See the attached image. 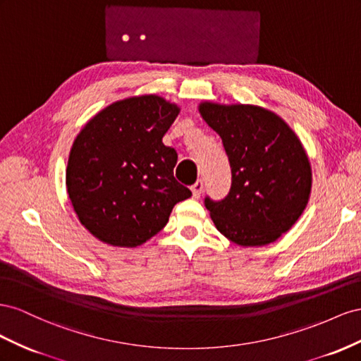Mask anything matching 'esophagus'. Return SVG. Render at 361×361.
<instances>
[{
	"mask_svg": "<svg viewBox=\"0 0 361 361\" xmlns=\"http://www.w3.org/2000/svg\"><path fill=\"white\" fill-rule=\"evenodd\" d=\"M190 189H192V193H193V198H200L202 190H204V184H202L201 180H198Z\"/></svg>",
	"mask_w": 361,
	"mask_h": 361,
	"instance_id": "34e87169",
	"label": "esophagus"
}]
</instances>
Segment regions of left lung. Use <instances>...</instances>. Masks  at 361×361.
I'll return each instance as SVG.
<instances>
[{"instance_id":"8db88e82","label":"left lung","mask_w":361,"mask_h":361,"mask_svg":"<svg viewBox=\"0 0 361 361\" xmlns=\"http://www.w3.org/2000/svg\"><path fill=\"white\" fill-rule=\"evenodd\" d=\"M198 110L221 136L233 175L225 200L205 198L214 226L245 248L276 242L310 200L312 166L300 137L260 106L202 101Z\"/></svg>"}]
</instances>
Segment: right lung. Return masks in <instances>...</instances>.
<instances>
[{
    "label": "right lung",
    "mask_w": 361,
    "mask_h": 361,
    "mask_svg": "<svg viewBox=\"0 0 361 361\" xmlns=\"http://www.w3.org/2000/svg\"><path fill=\"white\" fill-rule=\"evenodd\" d=\"M180 110L159 95L130 97L80 130L66 189L80 224L98 240L136 248L161 231L175 204L192 197L173 178L177 151L161 142Z\"/></svg>",
    "instance_id": "obj_1"
}]
</instances>
